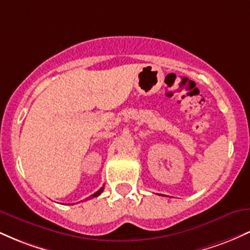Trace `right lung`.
Wrapping results in <instances>:
<instances>
[{
	"mask_svg": "<svg viewBox=\"0 0 250 250\" xmlns=\"http://www.w3.org/2000/svg\"><path fill=\"white\" fill-rule=\"evenodd\" d=\"M103 189H104V187H101V188L99 189V190L96 191V193H94L93 195H91V196H89L88 199H91V197H97V196H99V195H101V193L103 191Z\"/></svg>",
	"mask_w": 250,
	"mask_h": 250,
	"instance_id": "add662e5",
	"label": "right lung"
}]
</instances>
